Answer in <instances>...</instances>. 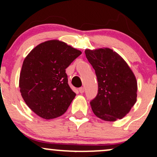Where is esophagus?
I'll return each mask as SVG.
<instances>
[{"instance_id": "obj_1", "label": "esophagus", "mask_w": 157, "mask_h": 157, "mask_svg": "<svg viewBox=\"0 0 157 157\" xmlns=\"http://www.w3.org/2000/svg\"><path fill=\"white\" fill-rule=\"evenodd\" d=\"M79 92H80V93H84V87H80V89H79Z\"/></svg>"}]
</instances>
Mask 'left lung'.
<instances>
[{
    "instance_id": "left-lung-1",
    "label": "left lung",
    "mask_w": 157,
    "mask_h": 157,
    "mask_svg": "<svg viewBox=\"0 0 157 157\" xmlns=\"http://www.w3.org/2000/svg\"><path fill=\"white\" fill-rule=\"evenodd\" d=\"M85 54L98 81V93L90 102L93 113L106 121L121 119L137 101V83L134 73L112 49H86Z\"/></svg>"
}]
</instances>
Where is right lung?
Wrapping results in <instances>:
<instances>
[{"label": "right lung", "instance_id": "right-lung-1", "mask_svg": "<svg viewBox=\"0 0 157 157\" xmlns=\"http://www.w3.org/2000/svg\"><path fill=\"white\" fill-rule=\"evenodd\" d=\"M81 53L54 39L38 45L25 58L19 86L26 105L39 117L58 118L68 109L76 93L69 86L65 69Z\"/></svg>", "mask_w": 157, "mask_h": 157}]
</instances>
